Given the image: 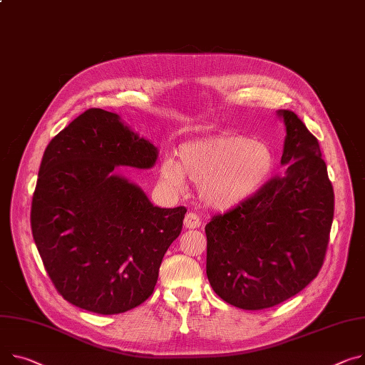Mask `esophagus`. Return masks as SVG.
<instances>
[{"mask_svg":"<svg viewBox=\"0 0 365 365\" xmlns=\"http://www.w3.org/2000/svg\"><path fill=\"white\" fill-rule=\"evenodd\" d=\"M201 226V218L197 212H187L185 217V227L186 229H197Z\"/></svg>","mask_w":365,"mask_h":365,"instance_id":"esophagus-1","label":"esophagus"}]
</instances>
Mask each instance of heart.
Here are the masks:
<instances>
[{
	"mask_svg": "<svg viewBox=\"0 0 365 365\" xmlns=\"http://www.w3.org/2000/svg\"><path fill=\"white\" fill-rule=\"evenodd\" d=\"M274 153L265 142L244 136H217L180 148V161L167 158L161 175L179 189L186 179L200 185L201 200L214 208H230L251 198L269 179Z\"/></svg>",
	"mask_w": 365,
	"mask_h": 365,
	"instance_id": "heart-1",
	"label": "heart"
}]
</instances>
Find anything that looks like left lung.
<instances>
[{
	"instance_id": "left-lung-1",
	"label": "left lung",
	"mask_w": 365,
	"mask_h": 365,
	"mask_svg": "<svg viewBox=\"0 0 365 365\" xmlns=\"http://www.w3.org/2000/svg\"><path fill=\"white\" fill-rule=\"evenodd\" d=\"M279 114L286 172L205 226L210 284L242 309L272 308L299 294L320 273L330 239L334 192L320 143L294 111Z\"/></svg>"
}]
</instances>
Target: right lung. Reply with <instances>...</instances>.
<instances>
[{
	"instance_id": "right-lung-1",
	"label": "right lung",
	"mask_w": 365,
	"mask_h": 365,
	"mask_svg": "<svg viewBox=\"0 0 365 365\" xmlns=\"http://www.w3.org/2000/svg\"><path fill=\"white\" fill-rule=\"evenodd\" d=\"M155 160L151 142L101 108L86 110L48 143L31 227L45 270L67 302L111 315L153 295L186 208L154 207L113 170L150 168Z\"/></svg>"
}]
</instances>
